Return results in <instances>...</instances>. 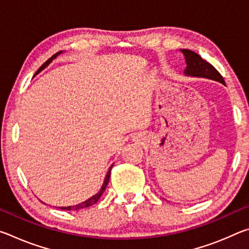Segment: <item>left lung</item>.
Returning a JSON list of instances; mask_svg holds the SVG:
<instances>
[{
  "mask_svg": "<svg viewBox=\"0 0 249 249\" xmlns=\"http://www.w3.org/2000/svg\"><path fill=\"white\" fill-rule=\"evenodd\" d=\"M182 53L184 54L185 61H187V69L184 70L185 74L213 79L225 84L224 79H223L221 73L210 62L202 59L200 54L189 49H183Z\"/></svg>",
  "mask_w": 249,
  "mask_h": 249,
  "instance_id": "left-lung-1",
  "label": "left lung"
}]
</instances>
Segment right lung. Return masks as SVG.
I'll return each mask as SVG.
<instances>
[{
    "label": "right lung",
    "instance_id": "obj_1",
    "mask_svg": "<svg viewBox=\"0 0 249 249\" xmlns=\"http://www.w3.org/2000/svg\"><path fill=\"white\" fill-rule=\"evenodd\" d=\"M59 53H61V52H58L57 53H54L53 56H52L50 57L47 61L46 62H44L43 64V66L40 67V68L36 71V73H35V75L38 73V72H40L41 70H43L44 68H46V67H47L50 62H52L54 58H56ZM112 167H113V165L109 167V169H108V171H107V177H105V179H104V183H103V185H102V188H101V190L99 191V193H96L95 196H91L89 200H87V201H84V202H82V203H79V204H77V205H73V206H64V208H59V209H61V210H68V211H70V210H80V209H86V208H89V206H91V205H93V204H95L96 202L99 201V199L101 197V196H102V193L104 192V190H105V188H107V183H108V180H109V176H111V170H112Z\"/></svg>",
    "mask_w": 249,
    "mask_h": 249
}]
</instances>
